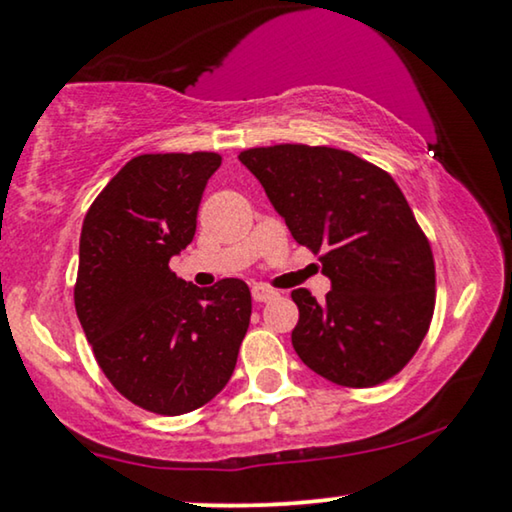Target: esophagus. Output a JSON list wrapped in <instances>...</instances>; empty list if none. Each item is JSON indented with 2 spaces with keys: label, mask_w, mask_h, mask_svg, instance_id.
I'll return each mask as SVG.
<instances>
[{
  "label": "esophagus",
  "mask_w": 512,
  "mask_h": 512,
  "mask_svg": "<svg viewBox=\"0 0 512 512\" xmlns=\"http://www.w3.org/2000/svg\"><path fill=\"white\" fill-rule=\"evenodd\" d=\"M273 296H278L276 289H271V287H266V285H255L253 287V299L257 303H266L269 299H273Z\"/></svg>",
  "instance_id": "obj_1"
}]
</instances>
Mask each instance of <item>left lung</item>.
I'll use <instances>...</instances> for the list:
<instances>
[{
	"mask_svg": "<svg viewBox=\"0 0 512 512\" xmlns=\"http://www.w3.org/2000/svg\"><path fill=\"white\" fill-rule=\"evenodd\" d=\"M289 232L319 255L331 292L294 289L292 345L338 386L384 384L421 347L434 315V257L407 197L352 151L310 144L243 149Z\"/></svg>",
	"mask_w": 512,
	"mask_h": 512,
	"instance_id": "obj_1",
	"label": "left lung"
}]
</instances>
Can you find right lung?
Segmentation results:
<instances>
[{
	"label": "right lung",
	"instance_id": "1",
	"mask_svg": "<svg viewBox=\"0 0 512 512\" xmlns=\"http://www.w3.org/2000/svg\"><path fill=\"white\" fill-rule=\"evenodd\" d=\"M220 163L216 151L135 156L82 223L73 289L82 331L110 384L160 416L188 414L223 391L253 312L243 280L195 287L170 269L193 241Z\"/></svg>",
	"mask_w": 512,
	"mask_h": 512
}]
</instances>
